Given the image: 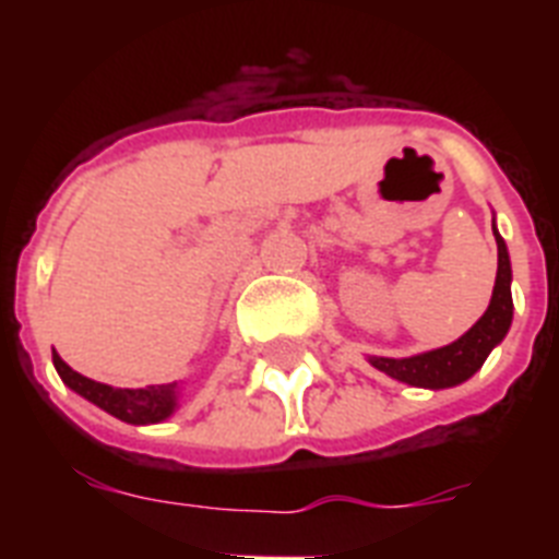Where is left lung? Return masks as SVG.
I'll list each match as a JSON object with an SVG mask.
<instances>
[{
  "mask_svg": "<svg viewBox=\"0 0 559 559\" xmlns=\"http://www.w3.org/2000/svg\"><path fill=\"white\" fill-rule=\"evenodd\" d=\"M496 249H499V270H496L493 298L485 316L469 328L461 340L443 345L438 350H426L417 357L391 359V357H368L377 371L389 373L394 380L417 385V389H452L459 382L469 380L478 368L485 366L487 354L504 340L513 322V298H511V258L502 235L496 231Z\"/></svg>",
  "mask_w": 559,
  "mask_h": 559,
  "instance_id": "obj_1",
  "label": "left lung"
}]
</instances>
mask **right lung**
I'll use <instances>...</instances> for the list:
<instances>
[{"label": "right lung", "instance_id": "obj_1", "mask_svg": "<svg viewBox=\"0 0 559 559\" xmlns=\"http://www.w3.org/2000/svg\"><path fill=\"white\" fill-rule=\"evenodd\" d=\"M55 368L57 373H60V380H63L69 389L78 391L81 397H86L90 403H95L98 408L109 412L112 417L124 420V424H162L165 417H170L177 412V382H168V385H147V389H112V385H104V382H95L90 380V377H83V373L72 371L57 354Z\"/></svg>", "mask_w": 559, "mask_h": 559}]
</instances>
